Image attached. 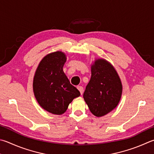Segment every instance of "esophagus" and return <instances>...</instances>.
Returning <instances> with one entry per match:
<instances>
[{
	"label": "esophagus",
	"mask_w": 154,
	"mask_h": 154,
	"mask_svg": "<svg viewBox=\"0 0 154 154\" xmlns=\"http://www.w3.org/2000/svg\"><path fill=\"white\" fill-rule=\"evenodd\" d=\"M77 89H79V91H80L81 94H82L83 92V87L82 86H77Z\"/></svg>",
	"instance_id": "obj_1"
}]
</instances>
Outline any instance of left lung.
Masks as SVG:
<instances>
[{"label": "left lung", "mask_w": 154, "mask_h": 154, "mask_svg": "<svg viewBox=\"0 0 154 154\" xmlns=\"http://www.w3.org/2000/svg\"><path fill=\"white\" fill-rule=\"evenodd\" d=\"M122 89L121 79L112 65L104 59H97L91 65V79L83 98L91 112L100 117L116 107Z\"/></svg>", "instance_id": "obj_1"}]
</instances>
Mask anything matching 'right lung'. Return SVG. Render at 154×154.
<instances>
[{
    "label": "right lung",
    "instance_id": "right-lung-1",
    "mask_svg": "<svg viewBox=\"0 0 154 154\" xmlns=\"http://www.w3.org/2000/svg\"><path fill=\"white\" fill-rule=\"evenodd\" d=\"M66 58L58 51L46 55L36 70L33 89L38 104L49 112L60 115L72 100L80 96L63 71Z\"/></svg>",
    "mask_w": 154,
    "mask_h": 154
}]
</instances>
